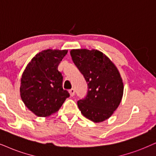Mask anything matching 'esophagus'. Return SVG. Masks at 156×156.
Segmentation results:
<instances>
[{
  "label": "esophagus",
  "instance_id": "obj_1",
  "mask_svg": "<svg viewBox=\"0 0 156 156\" xmlns=\"http://www.w3.org/2000/svg\"><path fill=\"white\" fill-rule=\"evenodd\" d=\"M69 93H70V96H73L75 95V90L73 88H71L70 90H69Z\"/></svg>",
  "mask_w": 156,
  "mask_h": 156
}]
</instances>
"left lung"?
<instances>
[{
	"instance_id": "1",
	"label": "left lung",
	"mask_w": 156,
	"mask_h": 156,
	"mask_svg": "<svg viewBox=\"0 0 156 156\" xmlns=\"http://www.w3.org/2000/svg\"><path fill=\"white\" fill-rule=\"evenodd\" d=\"M70 55L88 83L87 95L78 101L82 114L94 122L109 119L123 96L124 85L117 67L96 50H72Z\"/></svg>"
}]
</instances>
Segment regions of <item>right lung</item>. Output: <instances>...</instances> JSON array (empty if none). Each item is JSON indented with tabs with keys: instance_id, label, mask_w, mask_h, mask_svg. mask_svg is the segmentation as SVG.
<instances>
[{
	"instance_id": "obj_1",
	"label": "right lung",
	"mask_w": 156,
	"mask_h": 156,
	"mask_svg": "<svg viewBox=\"0 0 156 156\" xmlns=\"http://www.w3.org/2000/svg\"><path fill=\"white\" fill-rule=\"evenodd\" d=\"M68 50H46L35 55L26 67L21 79L20 95L28 109L38 117L58 112L67 98L62 73L58 68Z\"/></svg>"
}]
</instances>
